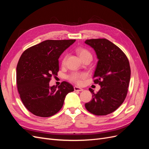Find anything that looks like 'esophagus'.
Wrapping results in <instances>:
<instances>
[{
  "instance_id": "34e87169",
  "label": "esophagus",
  "mask_w": 149,
  "mask_h": 149,
  "mask_svg": "<svg viewBox=\"0 0 149 149\" xmlns=\"http://www.w3.org/2000/svg\"><path fill=\"white\" fill-rule=\"evenodd\" d=\"M74 90L76 91H83V89L82 88H81L79 87H78V86H74Z\"/></svg>"
}]
</instances>
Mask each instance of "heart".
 I'll return each instance as SVG.
<instances>
[{"label": "heart", "instance_id": "1", "mask_svg": "<svg viewBox=\"0 0 149 149\" xmlns=\"http://www.w3.org/2000/svg\"><path fill=\"white\" fill-rule=\"evenodd\" d=\"M77 52L78 53V55L79 57L81 58V60H83L84 58H87V57H91L92 55L91 53H90L89 51H88L87 49H86L83 48H79L77 49ZM67 58V54H65L64 56L62 58V61L61 63L63 65H64L66 62ZM87 77V74L86 73H79V72H73L71 73L68 78L71 81L73 82L76 84H80L82 83V81L84 79L86 78Z\"/></svg>", "mask_w": 149, "mask_h": 149}]
</instances>
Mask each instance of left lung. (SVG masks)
Returning a JSON list of instances; mask_svg holds the SVG:
<instances>
[{"label":"left lung","mask_w":149,"mask_h":149,"mask_svg":"<svg viewBox=\"0 0 149 149\" xmlns=\"http://www.w3.org/2000/svg\"><path fill=\"white\" fill-rule=\"evenodd\" d=\"M92 47L98 59L93 78L101 89L93 94L92 100L85 104L89 112L96 116H106L115 111L127 96L130 79V68L127 56L113 43L106 38L86 40L84 42Z\"/></svg>","instance_id":"obj_1"}]
</instances>
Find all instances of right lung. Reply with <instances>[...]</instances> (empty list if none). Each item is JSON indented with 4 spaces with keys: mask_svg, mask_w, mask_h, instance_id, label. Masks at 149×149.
Here are the masks:
<instances>
[{
    "mask_svg": "<svg viewBox=\"0 0 149 149\" xmlns=\"http://www.w3.org/2000/svg\"><path fill=\"white\" fill-rule=\"evenodd\" d=\"M75 40H48L22 53L17 66V85L24 105L34 115L47 118L55 114L63 105L68 93L74 91L63 81L49 86L52 76L59 71L60 56Z\"/></svg>",
    "mask_w": 149,
    "mask_h": 149,
    "instance_id": "obj_1",
    "label": "right lung"
}]
</instances>
